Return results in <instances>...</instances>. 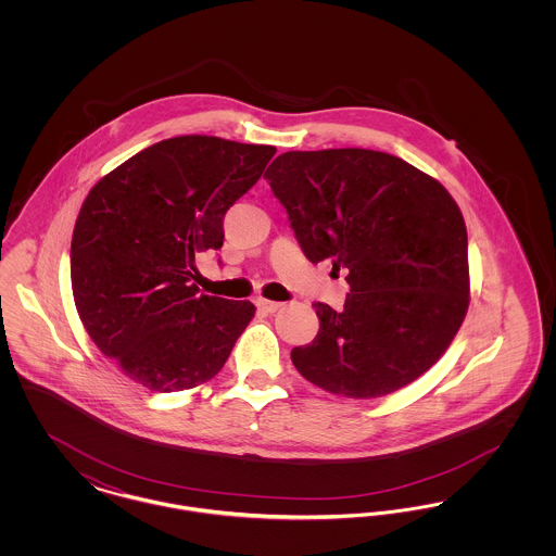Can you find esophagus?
I'll use <instances>...</instances> for the list:
<instances>
[{
	"instance_id": "obj_1",
	"label": "esophagus",
	"mask_w": 556,
	"mask_h": 556,
	"mask_svg": "<svg viewBox=\"0 0 556 556\" xmlns=\"http://www.w3.org/2000/svg\"><path fill=\"white\" fill-rule=\"evenodd\" d=\"M256 306H258L261 311H265V313H275V311L281 308V302H273V300H266V298H258V300H256Z\"/></svg>"
}]
</instances>
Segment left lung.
I'll use <instances>...</instances> for the list:
<instances>
[{"instance_id": "1", "label": "left lung", "mask_w": 556, "mask_h": 556, "mask_svg": "<svg viewBox=\"0 0 556 556\" xmlns=\"http://www.w3.org/2000/svg\"><path fill=\"white\" fill-rule=\"evenodd\" d=\"M265 179L306 258L331 261L350 286L344 311L313 304L317 338L291 350L300 375L329 394L370 400L431 369L471 293L467 227L448 189L363 148L286 152Z\"/></svg>"}]
</instances>
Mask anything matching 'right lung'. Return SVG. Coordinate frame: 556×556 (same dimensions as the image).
Segmentation results:
<instances>
[{
    "instance_id": "1",
    "label": "right lung",
    "mask_w": 556,
    "mask_h": 556,
    "mask_svg": "<svg viewBox=\"0 0 556 556\" xmlns=\"http://www.w3.org/2000/svg\"><path fill=\"white\" fill-rule=\"evenodd\" d=\"M273 146L181 135L135 154L87 193L71 283L93 344L152 392L198 388L223 369L256 306L198 293L195 254L220 250L223 218Z\"/></svg>"
}]
</instances>
